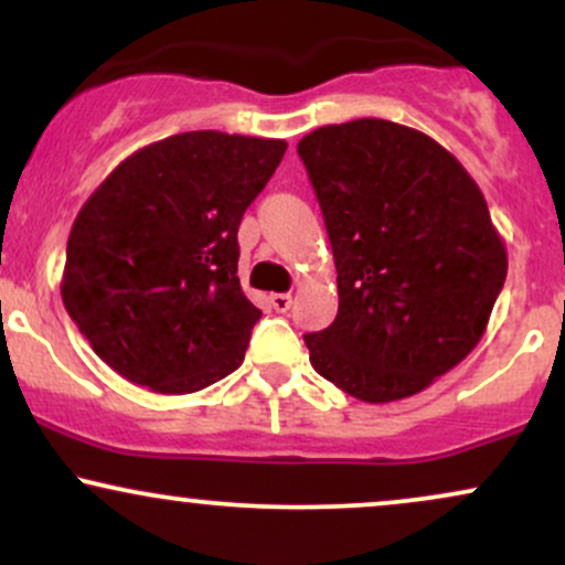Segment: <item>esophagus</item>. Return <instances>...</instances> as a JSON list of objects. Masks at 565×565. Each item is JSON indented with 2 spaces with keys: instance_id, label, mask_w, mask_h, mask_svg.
Returning <instances> with one entry per match:
<instances>
[{
  "instance_id": "1",
  "label": "esophagus",
  "mask_w": 565,
  "mask_h": 565,
  "mask_svg": "<svg viewBox=\"0 0 565 565\" xmlns=\"http://www.w3.org/2000/svg\"><path fill=\"white\" fill-rule=\"evenodd\" d=\"M270 308H274L276 313H287L291 308V295H287V291H276V295H270Z\"/></svg>"
}]
</instances>
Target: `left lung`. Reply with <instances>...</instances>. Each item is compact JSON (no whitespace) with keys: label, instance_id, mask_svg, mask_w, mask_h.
Returning <instances> with one entry per match:
<instances>
[{"label":"left lung","instance_id":"left-lung-1","mask_svg":"<svg viewBox=\"0 0 565 565\" xmlns=\"http://www.w3.org/2000/svg\"><path fill=\"white\" fill-rule=\"evenodd\" d=\"M332 242L340 308L305 334L323 380L366 404L408 398L478 345L508 276L489 206L457 159L385 119L297 142Z\"/></svg>","mask_w":565,"mask_h":565}]
</instances>
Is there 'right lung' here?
<instances>
[{
	"instance_id": "obj_1",
	"label": "right lung",
	"mask_w": 565,
	"mask_h": 565,
	"mask_svg": "<svg viewBox=\"0 0 565 565\" xmlns=\"http://www.w3.org/2000/svg\"><path fill=\"white\" fill-rule=\"evenodd\" d=\"M287 142L172 135L95 188L71 225L61 295L114 372L183 395L242 366L260 321L238 284V225Z\"/></svg>"
}]
</instances>
